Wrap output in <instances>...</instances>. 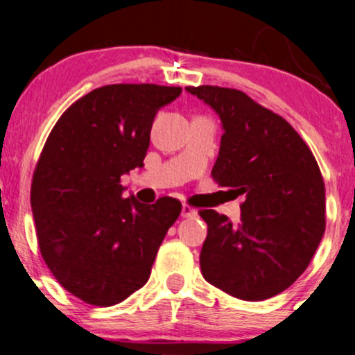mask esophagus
Listing matches in <instances>:
<instances>
[{
    "mask_svg": "<svg viewBox=\"0 0 355 355\" xmlns=\"http://www.w3.org/2000/svg\"><path fill=\"white\" fill-rule=\"evenodd\" d=\"M195 215H197V210L191 209V207L187 205V203H183V205H182V217L189 218V217H195Z\"/></svg>",
    "mask_w": 355,
    "mask_h": 355,
    "instance_id": "obj_1",
    "label": "esophagus"
}]
</instances>
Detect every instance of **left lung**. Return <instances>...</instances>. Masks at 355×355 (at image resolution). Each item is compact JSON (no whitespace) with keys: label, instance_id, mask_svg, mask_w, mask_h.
<instances>
[{"label":"left lung","instance_id":"8db88e82","mask_svg":"<svg viewBox=\"0 0 355 355\" xmlns=\"http://www.w3.org/2000/svg\"><path fill=\"white\" fill-rule=\"evenodd\" d=\"M222 120L211 178L239 197L242 218L200 210L202 274L242 300L270 299L304 274L325 230V187L311 148L282 116L240 89L187 87Z\"/></svg>","mask_w":355,"mask_h":355}]
</instances>
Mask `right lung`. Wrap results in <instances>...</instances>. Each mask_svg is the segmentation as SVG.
<instances>
[{
    "instance_id": "add662e5",
    "label": "right lung",
    "mask_w": 355,
    "mask_h": 355,
    "mask_svg": "<svg viewBox=\"0 0 355 355\" xmlns=\"http://www.w3.org/2000/svg\"><path fill=\"white\" fill-rule=\"evenodd\" d=\"M180 87L107 85L76 100L48 135L31 182L42 257L83 302L110 307L144 287L182 211L177 198H123L121 175L144 166L150 130Z\"/></svg>"
}]
</instances>
